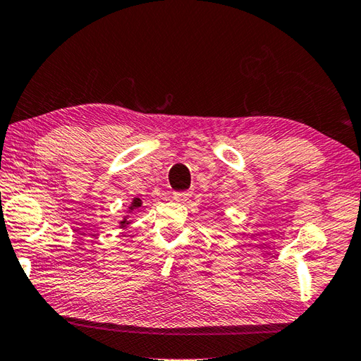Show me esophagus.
<instances>
[{
    "label": "esophagus",
    "instance_id": "1",
    "mask_svg": "<svg viewBox=\"0 0 361 361\" xmlns=\"http://www.w3.org/2000/svg\"><path fill=\"white\" fill-rule=\"evenodd\" d=\"M190 196H191L190 191H178V193L173 195V197H174L178 202H185V201H188Z\"/></svg>",
    "mask_w": 361,
    "mask_h": 361
}]
</instances>
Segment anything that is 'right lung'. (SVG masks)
Segmentation results:
<instances>
[{"instance_id": "right-lung-1", "label": "right lung", "mask_w": 361, "mask_h": 361, "mask_svg": "<svg viewBox=\"0 0 361 361\" xmlns=\"http://www.w3.org/2000/svg\"><path fill=\"white\" fill-rule=\"evenodd\" d=\"M140 207H142V201H140V199H139V197H134L133 202L130 204V207H128V213H133L134 210H137V208H140ZM128 218H130V216L126 214V216H123V219L118 222L120 228H126V226H130L131 221L128 219Z\"/></svg>"}]
</instances>
